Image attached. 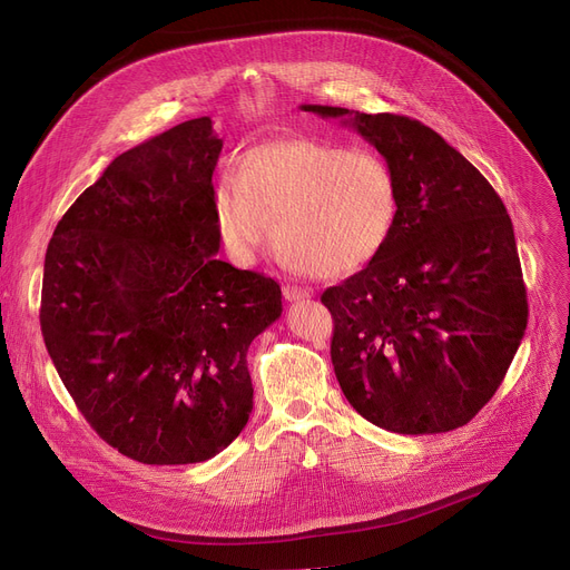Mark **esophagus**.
<instances>
[{"instance_id":"esophagus-1","label":"esophagus","mask_w":570,"mask_h":570,"mask_svg":"<svg viewBox=\"0 0 570 570\" xmlns=\"http://www.w3.org/2000/svg\"><path fill=\"white\" fill-rule=\"evenodd\" d=\"M313 292L308 287H302V285H285L283 287V296L287 302H299V299H308Z\"/></svg>"}]
</instances>
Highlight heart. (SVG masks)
<instances>
[{
	"mask_svg": "<svg viewBox=\"0 0 570 570\" xmlns=\"http://www.w3.org/2000/svg\"><path fill=\"white\" fill-rule=\"evenodd\" d=\"M399 208L387 157L308 137L250 148L213 193L215 229L236 264H255L281 236L292 266L327 278L355 274L381 255Z\"/></svg>",
	"mask_w": 570,
	"mask_h": 570,
	"instance_id": "b5f03b06",
	"label": "heart"
}]
</instances>
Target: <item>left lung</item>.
<instances>
[{
	"label": "left lung",
	"instance_id": "obj_1",
	"mask_svg": "<svg viewBox=\"0 0 570 570\" xmlns=\"http://www.w3.org/2000/svg\"><path fill=\"white\" fill-rule=\"evenodd\" d=\"M341 118L387 157L399 223L360 274L322 292L332 364L362 417L394 433H441L494 396L527 330V287L494 187L420 120L304 104Z\"/></svg>",
	"mask_w": 570,
	"mask_h": 570
}]
</instances>
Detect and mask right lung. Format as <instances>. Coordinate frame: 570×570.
I'll return each instance as SVG.
<instances>
[{
    "instance_id": "add662e5",
    "label": "right lung",
    "mask_w": 570,
    "mask_h": 570,
    "mask_svg": "<svg viewBox=\"0 0 570 570\" xmlns=\"http://www.w3.org/2000/svg\"><path fill=\"white\" fill-rule=\"evenodd\" d=\"M208 116L118 155L46 250L41 334L78 411L141 464L223 452L253 411L248 347L281 285L215 259Z\"/></svg>"
}]
</instances>
